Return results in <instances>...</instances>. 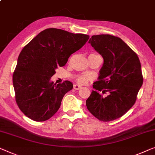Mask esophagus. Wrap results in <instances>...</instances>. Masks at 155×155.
<instances>
[{
	"label": "esophagus",
	"instance_id": "esophagus-1",
	"mask_svg": "<svg viewBox=\"0 0 155 155\" xmlns=\"http://www.w3.org/2000/svg\"><path fill=\"white\" fill-rule=\"evenodd\" d=\"M73 88L75 89V90H80V89L82 88V87L80 86V85H79V84H74Z\"/></svg>",
	"mask_w": 155,
	"mask_h": 155
}]
</instances>
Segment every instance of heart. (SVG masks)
<instances>
[{
	"mask_svg": "<svg viewBox=\"0 0 155 155\" xmlns=\"http://www.w3.org/2000/svg\"><path fill=\"white\" fill-rule=\"evenodd\" d=\"M91 78L89 76L86 75H80L77 78V81L79 84H86L87 82H89V80H90Z\"/></svg>",
	"mask_w": 155,
	"mask_h": 155,
	"instance_id": "1",
	"label": "heart"
}]
</instances>
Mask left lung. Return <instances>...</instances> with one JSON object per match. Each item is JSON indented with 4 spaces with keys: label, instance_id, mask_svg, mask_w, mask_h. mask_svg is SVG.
I'll use <instances>...</instances> for the list:
<instances>
[{
    "label": "left lung",
    "instance_id": "obj_1",
    "mask_svg": "<svg viewBox=\"0 0 155 155\" xmlns=\"http://www.w3.org/2000/svg\"><path fill=\"white\" fill-rule=\"evenodd\" d=\"M89 43L104 59L98 81L86 101L88 110L103 122L124 115L135 104L143 82L140 60L123 40L111 35H92ZM107 93L104 97L100 92Z\"/></svg>",
    "mask_w": 155,
    "mask_h": 155
}]
</instances>
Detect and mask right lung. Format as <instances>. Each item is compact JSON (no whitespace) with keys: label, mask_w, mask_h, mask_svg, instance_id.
I'll return each mask as SVG.
<instances>
[{"label":"right lung","mask_w":155,"mask_h":155,"mask_svg":"<svg viewBox=\"0 0 155 155\" xmlns=\"http://www.w3.org/2000/svg\"><path fill=\"white\" fill-rule=\"evenodd\" d=\"M89 38L88 35L51 28L41 31L23 48L12 82L16 102L26 117L44 122L58 111L64 95L73 85L68 80L57 84L51 77Z\"/></svg>","instance_id":"obj_1"}]
</instances>
